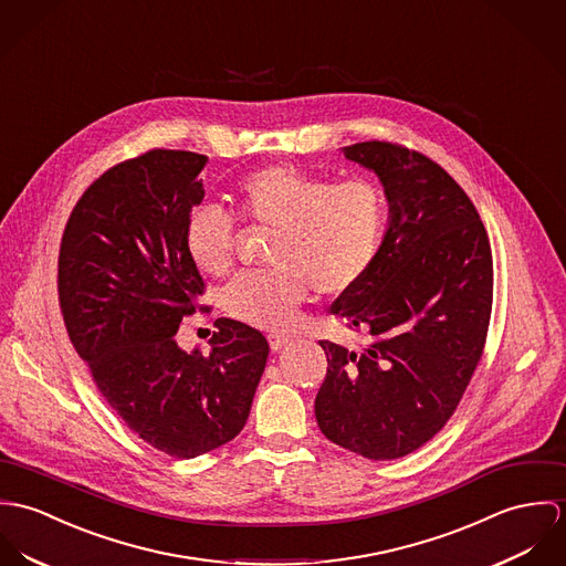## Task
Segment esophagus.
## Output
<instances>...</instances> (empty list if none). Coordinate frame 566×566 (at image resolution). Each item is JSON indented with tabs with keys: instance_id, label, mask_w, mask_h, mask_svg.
Segmentation results:
<instances>
[{
	"instance_id": "obj_1",
	"label": "esophagus",
	"mask_w": 566,
	"mask_h": 566,
	"mask_svg": "<svg viewBox=\"0 0 566 566\" xmlns=\"http://www.w3.org/2000/svg\"><path fill=\"white\" fill-rule=\"evenodd\" d=\"M291 343V336L286 334H269V345H271V352H280L282 347H286Z\"/></svg>"
}]
</instances>
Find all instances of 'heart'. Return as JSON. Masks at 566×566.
I'll return each instance as SVG.
<instances>
[{
  "instance_id": "b5f03b06",
  "label": "heart",
  "mask_w": 566,
  "mask_h": 566,
  "mask_svg": "<svg viewBox=\"0 0 566 566\" xmlns=\"http://www.w3.org/2000/svg\"><path fill=\"white\" fill-rule=\"evenodd\" d=\"M234 199L243 219L277 230L269 255L275 269L239 275L221 295L226 314L250 327H291L311 286L325 297L345 295L376 262L386 199L371 180L334 182L291 165H266L239 180ZM234 241V219L221 206L190 210L185 248L201 273L223 275Z\"/></svg>"
}]
</instances>
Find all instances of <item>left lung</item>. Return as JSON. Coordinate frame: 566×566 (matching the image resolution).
<instances>
[{"instance_id": "obj_1", "label": "left lung", "mask_w": 566, "mask_h": 566, "mask_svg": "<svg viewBox=\"0 0 566 566\" xmlns=\"http://www.w3.org/2000/svg\"><path fill=\"white\" fill-rule=\"evenodd\" d=\"M376 171L388 230L365 280L332 313L369 340H321V432L369 460H395L439 434L484 352L493 308L486 228L460 185L428 156L388 140L343 147Z\"/></svg>"}]
</instances>
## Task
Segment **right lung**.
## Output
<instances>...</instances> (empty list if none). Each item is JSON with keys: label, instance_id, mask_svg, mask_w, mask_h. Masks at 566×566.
Returning a JSON list of instances; mask_svg holds the SVG:
<instances>
[{"label": "right lung", "instance_id": "obj_1", "mask_svg": "<svg viewBox=\"0 0 566 566\" xmlns=\"http://www.w3.org/2000/svg\"><path fill=\"white\" fill-rule=\"evenodd\" d=\"M206 156L149 149L102 174L77 199L59 253L66 334L108 406L138 439L195 458L234 439L250 417L269 343L219 318L210 352L176 334L203 295L185 248L201 203Z\"/></svg>", "mask_w": 566, "mask_h": 566}]
</instances>
